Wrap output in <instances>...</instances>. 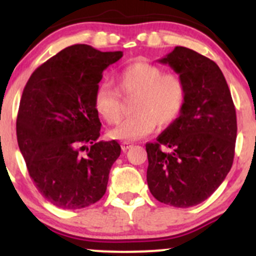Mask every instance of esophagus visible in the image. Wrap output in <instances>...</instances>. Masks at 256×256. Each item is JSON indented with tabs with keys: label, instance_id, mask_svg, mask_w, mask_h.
Instances as JSON below:
<instances>
[{
	"label": "esophagus",
	"instance_id": "34e87169",
	"mask_svg": "<svg viewBox=\"0 0 256 256\" xmlns=\"http://www.w3.org/2000/svg\"><path fill=\"white\" fill-rule=\"evenodd\" d=\"M130 147H132V144L130 142H122L121 144V148H122V151H126V150H128Z\"/></svg>",
	"mask_w": 256,
	"mask_h": 256
}]
</instances>
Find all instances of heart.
<instances>
[{"label":"heart","mask_w":256,"mask_h":256,"mask_svg":"<svg viewBox=\"0 0 256 256\" xmlns=\"http://www.w3.org/2000/svg\"><path fill=\"white\" fill-rule=\"evenodd\" d=\"M118 86L124 96H135L134 115L109 131V138L124 142L146 138L156 128H167L180 118L187 102V86L180 76L164 73L161 66L136 62L118 74ZM95 112L105 122L121 120V98L112 85L100 84L94 94Z\"/></svg>","instance_id":"obj_1"}]
</instances>
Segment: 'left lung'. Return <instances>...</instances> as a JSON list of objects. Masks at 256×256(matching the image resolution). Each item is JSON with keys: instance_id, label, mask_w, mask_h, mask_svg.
Instances as JSON below:
<instances>
[{"instance_id": "1", "label": "left lung", "mask_w": 256, "mask_h": 256, "mask_svg": "<svg viewBox=\"0 0 256 256\" xmlns=\"http://www.w3.org/2000/svg\"><path fill=\"white\" fill-rule=\"evenodd\" d=\"M158 62L183 79L187 102L156 142L146 144L147 184L161 203L188 208L210 197L230 171L236 108L223 73L207 56L176 47Z\"/></svg>"}]
</instances>
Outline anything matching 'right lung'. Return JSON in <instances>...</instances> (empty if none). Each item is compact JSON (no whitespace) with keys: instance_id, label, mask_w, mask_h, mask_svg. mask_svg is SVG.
Listing matches in <instances>:
<instances>
[{"instance_id":"obj_1","label":"right lung","mask_w":256,"mask_h":256,"mask_svg":"<svg viewBox=\"0 0 256 256\" xmlns=\"http://www.w3.org/2000/svg\"><path fill=\"white\" fill-rule=\"evenodd\" d=\"M121 56L120 50L70 46L38 66L26 84L18 146L37 190L56 207L85 208L106 192L121 147L115 140L98 141L102 122L94 94L102 72Z\"/></svg>"}]
</instances>
